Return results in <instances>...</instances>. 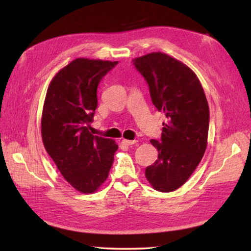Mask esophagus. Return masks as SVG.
<instances>
[{"label": "esophagus", "instance_id": "1", "mask_svg": "<svg viewBox=\"0 0 251 251\" xmlns=\"http://www.w3.org/2000/svg\"><path fill=\"white\" fill-rule=\"evenodd\" d=\"M122 143L124 144L126 146H130V145H134V144L137 143V141H129V139H123Z\"/></svg>", "mask_w": 251, "mask_h": 251}]
</instances>
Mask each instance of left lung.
Segmentation results:
<instances>
[{
	"label": "left lung",
	"instance_id": "8db88e82",
	"mask_svg": "<svg viewBox=\"0 0 251 251\" xmlns=\"http://www.w3.org/2000/svg\"><path fill=\"white\" fill-rule=\"evenodd\" d=\"M133 65L148 84L152 104L167 118L159 141H151L158 158L145 175L156 190L173 192L192 176L205 154L209 128L205 92L196 74L167 54H147L133 59Z\"/></svg>",
	"mask_w": 251,
	"mask_h": 251
}]
</instances>
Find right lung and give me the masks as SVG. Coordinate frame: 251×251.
<instances>
[{
  "label": "right lung",
  "mask_w": 251,
  "mask_h": 251,
  "mask_svg": "<svg viewBox=\"0 0 251 251\" xmlns=\"http://www.w3.org/2000/svg\"><path fill=\"white\" fill-rule=\"evenodd\" d=\"M118 62L76 58L54 76L42 114L46 151L66 181L84 194L96 192L108 177L118 146L94 136L90 124L97 107V87Z\"/></svg>",
  "instance_id": "1"
}]
</instances>
